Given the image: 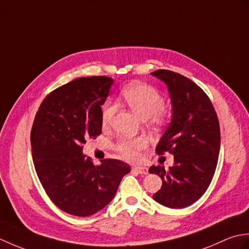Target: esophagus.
I'll return each mask as SVG.
<instances>
[{
    "mask_svg": "<svg viewBox=\"0 0 249 249\" xmlns=\"http://www.w3.org/2000/svg\"><path fill=\"white\" fill-rule=\"evenodd\" d=\"M131 170L139 173V174H147V169L145 167H142V166H136V167H133V169Z\"/></svg>",
    "mask_w": 249,
    "mask_h": 249,
    "instance_id": "1",
    "label": "esophagus"
}]
</instances>
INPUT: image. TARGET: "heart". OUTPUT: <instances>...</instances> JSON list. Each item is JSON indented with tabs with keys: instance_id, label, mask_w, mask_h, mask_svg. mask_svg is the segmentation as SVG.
Masks as SVG:
<instances>
[{
	"instance_id": "1",
	"label": "heart",
	"mask_w": 249,
	"mask_h": 249,
	"mask_svg": "<svg viewBox=\"0 0 249 249\" xmlns=\"http://www.w3.org/2000/svg\"><path fill=\"white\" fill-rule=\"evenodd\" d=\"M121 97L128 107L138 114L142 120L149 121L154 129H160L168 124V116L163 111L165 98L162 95L149 84L135 82L125 87L121 92ZM116 112V105L108 103L102 111V124L104 127L110 124ZM147 146L144 137L137 138H121L115 143V149L125 160L135 161L140 158V151Z\"/></svg>"
}]
</instances>
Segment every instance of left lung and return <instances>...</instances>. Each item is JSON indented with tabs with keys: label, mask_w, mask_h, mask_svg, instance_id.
<instances>
[{
	"label": "left lung",
	"mask_w": 249,
	"mask_h": 249,
	"mask_svg": "<svg viewBox=\"0 0 249 249\" xmlns=\"http://www.w3.org/2000/svg\"><path fill=\"white\" fill-rule=\"evenodd\" d=\"M152 75L166 83L172 104L171 123L156 153L174 157L168 169L150 168L162 179L153 199L167 208L183 209L202 197L212 182L220 149L219 122L208 95L190 79L166 70Z\"/></svg>",
	"instance_id": "obj_1"
}]
</instances>
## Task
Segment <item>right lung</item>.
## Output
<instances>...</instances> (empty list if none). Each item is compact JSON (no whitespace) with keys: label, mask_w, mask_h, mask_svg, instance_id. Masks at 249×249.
Returning <instances> with one entry per match:
<instances>
[{"label":"right lung","mask_w":249,"mask_h":249,"mask_svg":"<svg viewBox=\"0 0 249 249\" xmlns=\"http://www.w3.org/2000/svg\"><path fill=\"white\" fill-rule=\"evenodd\" d=\"M113 79L82 77L47 95L31 130L32 156L46 194L57 208L86 217L114 198L130 167L106 158L95 166L82 154L88 139L102 134V106Z\"/></svg>","instance_id":"obj_1"}]
</instances>
